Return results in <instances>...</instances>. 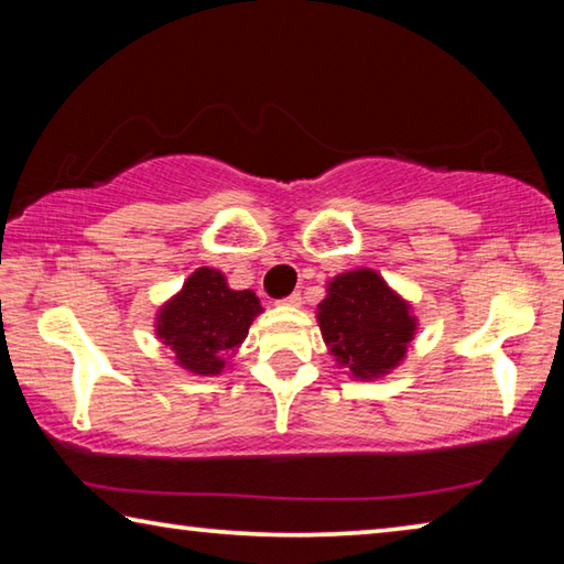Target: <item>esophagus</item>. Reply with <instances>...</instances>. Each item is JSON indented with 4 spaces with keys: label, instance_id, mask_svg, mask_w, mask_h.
Returning <instances> with one entry per match:
<instances>
[{
    "label": "esophagus",
    "instance_id": "esophagus-1",
    "mask_svg": "<svg viewBox=\"0 0 564 564\" xmlns=\"http://www.w3.org/2000/svg\"><path fill=\"white\" fill-rule=\"evenodd\" d=\"M281 303H283V305H291V308H299V305L303 303V299H301V293H291L289 299H283Z\"/></svg>",
    "mask_w": 564,
    "mask_h": 564
}]
</instances>
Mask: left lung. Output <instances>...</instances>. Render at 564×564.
<instances>
[{
  "label": "left lung",
  "mask_w": 564,
  "mask_h": 564,
  "mask_svg": "<svg viewBox=\"0 0 564 564\" xmlns=\"http://www.w3.org/2000/svg\"><path fill=\"white\" fill-rule=\"evenodd\" d=\"M316 318L330 356L360 380L383 378L398 368L417 330L410 303L373 269L336 275Z\"/></svg>",
  "instance_id": "8db88e82"
}]
</instances>
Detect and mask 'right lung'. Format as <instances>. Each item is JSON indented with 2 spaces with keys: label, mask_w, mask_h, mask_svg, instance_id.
Returning <instances> with one entry per match:
<instances>
[{
  "label": "right lung",
  "mask_w": 564,
  "mask_h": 564,
  "mask_svg": "<svg viewBox=\"0 0 564 564\" xmlns=\"http://www.w3.org/2000/svg\"><path fill=\"white\" fill-rule=\"evenodd\" d=\"M259 313H263L259 295L228 289L221 271L202 265L174 299L161 305L156 336L174 350L176 366L196 376H218L226 368V356L246 340Z\"/></svg>",
  "instance_id": "right-lung-1"
}]
</instances>
